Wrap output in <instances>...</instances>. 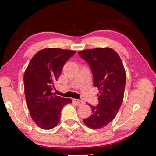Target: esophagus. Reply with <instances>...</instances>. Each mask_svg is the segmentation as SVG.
I'll return each instance as SVG.
<instances>
[{
  "instance_id": "34e87169",
  "label": "esophagus",
  "mask_w": 156,
  "mask_h": 156,
  "mask_svg": "<svg viewBox=\"0 0 156 156\" xmlns=\"http://www.w3.org/2000/svg\"><path fill=\"white\" fill-rule=\"evenodd\" d=\"M73 101L76 102L77 105H82L84 104V101L80 100V99H73Z\"/></svg>"
}]
</instances>
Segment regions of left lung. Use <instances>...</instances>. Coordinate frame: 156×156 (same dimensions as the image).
<instances>
[{"instance_id":"left-lung-1","label":"left lung","mask_w":156,"mask_h":156,"mask_svg":"<svg viewBox=\"0 0 156 156\" xmlns=\"http://www.w3.org/2000/svg\"><path fill=\"white\" fill-rule=\"evenodd\" d=\"M90 66L94 87L98 88V104L90 105L92 115L83 119L93 129L106 127L113 120L123 101L126 74L121 59L111 48H94L78 52Z\"/></svg>"}]
</instances>
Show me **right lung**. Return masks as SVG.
Wrapping results in <instances>:
<instances>
[{
    "label": "right lung",
    "mask_w": 156,
    "mask_h": 156,
    "mask_svg": "<svg viewBox=\"0 0 156 156\" xmlns=\"http://www.w3.org/2000/svg\"><path fill=\"white\" fill-rule=\"evenodd\" d=\"M75 53L59 48L44 49L32 58L25 72L23 80L29 111L33 120L43 129L55 127L64 106L72 103L70 98L56 96L52 91L66 62Z\"/></svg>",
    "instance_id": "obj_1"
}]
</instances>
